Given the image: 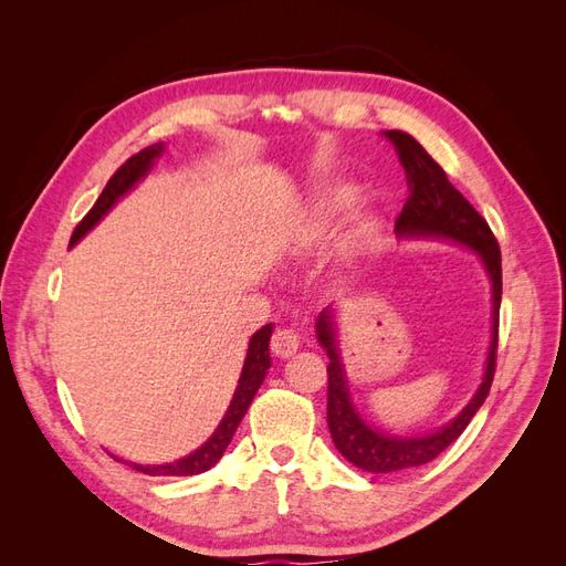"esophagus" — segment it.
<instances>
[{
    "label": "esophagus",
    "mask_w": 566,
    "mask_h": 566,
    "mask_svg": "<svg viewBox=\"0 0 566 566\" xmlns=\"http://www.w3.org/2000/svg\"><path fill=\"white\" fill-rule=\"evenodd\" d=\"M300 345H302V339L293 331H279L271 337V352L281 358L293 356L300 349Z\"/></svg>",
    "instance_id": "34e87169"
}]
</instances>
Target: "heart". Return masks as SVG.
I'll return each mask as SVG.
<instances>
[{
  "instance_id": "b5f03b06",
  "label": "heart",
  "mask_w": 566,
  "mask_h": 566,
  "mask_svg": "<svg viewBox=\"0 0 566 566\" xmlns=\"http://www.w3.org/2000/svg\"><path fill=\"white\" fill-rule=\"evenodd\" d=\"M356 198V186L352 181H337L333 186H325L318 191L310 205V210L302 221V243L306 248H318L331 238L333 227L337 219L345 214V210ZM380 235V221L373 214H358L345 241L337 252V266L339 271H349L361 264L366 256L373 252L375 243Z\"/></svg>"
}]
</instances>
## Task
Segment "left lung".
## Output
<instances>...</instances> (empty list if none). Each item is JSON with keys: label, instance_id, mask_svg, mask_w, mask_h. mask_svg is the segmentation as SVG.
Returning <instances> with one entry per match:
<instances>
[{"label": "left lung", "instance_id": "8db88e82", "mask_svg": "<svg viewBox=\"0 0 566 566\" xmlns=\"http://www.w3.org/2000/svg\"><path fill=\"white\" fill-rule=\"evenodd\" d=\"M385 139L391 142L397 150L399 163L408 181V200L397 219V231L403 241H449L468 248L479 254L486 276L491 281V342L484 364L482 382H479L472 399L460 413L441 424L434 432L424 434H394L373 427L361 413L349 394V380L342 354L337 349V310L331 304L316 318V339L328 354V427L337 451L345 455L352 465L366 472L387 474L401 472L410 468L427 465L443 449L465 432V427L482 408L489 397L495 370V349H499V316H501V295H503V269H501V248L486 224L472 205L462 198L458 188L449 181L447 172L432 160L413 136L389 129L382 132Z\"/></svg>", "mask_w": 566, "mask_h": 566}]
</instances>
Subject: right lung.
<instances>
[{"instance_id":"1","label":"right lung","mask_w":566,"mask_h":566,"mask_svg":"<svg viewBox=\"0 0 566 566\" xmlns=\"http://www.w3.org/2000/svg\"><path fill=\"white\" fill-rule=\"evenodd\" d=\"M165 153V144H153L148 148H144L142 153H136L132 156L123 167L117 169V172L111 177V181L106 184L104 191H101L98 200L94 202V208L87 212L77 229L73 231L71 238V248L77 245L84 235H87L101 219H104L115 205L119 202V198H125L132 188L144 181L146 175L156 165V160ZM273 333V323H266L264 328L256 331L250 337V345H248V354H245V361H243V370H241V378H238V387L233 391V399L227 408L224 418L217 424V430L212 432V437L198 447L193 453H188L175 462H165V465H142V462H132V460H123L113 455L115 460L125 462V465L134 468L136 472H144L150 476H191V474H200L205 470H210L212 465H217L219 458L224 455L227 447L231 443L238 424H241L243 416L248 413V408L254 399L256 389L262 387L266 373L271 368V356H269V339Z\"/></svg>"}]
</instances>
